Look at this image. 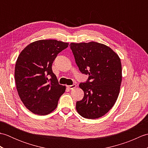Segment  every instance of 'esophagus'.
Wrapping results in <instances>:
<instances>
[{
	"mask_svg": "<svg viewBox=\"0 0 148 148\" xmlns=\"http://www.w3.org/2000/svg\"><path fill=\"white\" fill-rule=\"evenodd\" d=\"M76 84H72V85L67 86L68 88L70 89V90H74V88H76Z\"/></svg>",
	"mask_w": 148,
	"mask_h": 148,
	"instance_id": "obj_1",
	"label": "esophagus"
}]
</instances>
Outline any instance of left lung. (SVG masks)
<instances>
[{
	"label": "left lung",
	"mask_w": 148,
	"mask_h": 148,
	"mask_svg": "<svg viewBox=\"0 0 148 148\" xmlns=\"http://www.w3.org/2000/svg\"><path fill=\"white\" fill-rule=\"evenodd\" d=\"M77 67L88 74L86 83L79 84L83 99L76 102V110L84 118L102 117L117 100L122 80L121 60L109 46L96 42L70 44Z\"/></svg>",
	"instance_id": "obj_1"
}]
</instances>
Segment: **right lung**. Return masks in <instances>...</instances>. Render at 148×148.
I'll return each instance as SVG.
<instances>
[{
  "mask_svg": "<svg viewBox=\"0 0 148 148\" xmlns=\"http://www.w3.org/2000/svg\"><path fill=\"white\" fill-rule=\"evenodd\" d=\"M69 43L43 39L22 50L16 62L14 78L19 97L30 111L46 115L56 108L66 87L58 84L52 71L56 56Z\"/></svg>",
  "mask_w": 148,
  "mask_h": 148,
  "instance_id": "right-lung-1",
  "label": "right lung"
}]
</instances>
